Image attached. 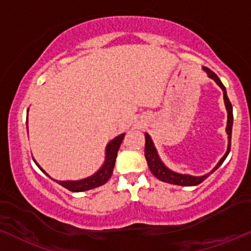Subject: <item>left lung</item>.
Returning <instances> with one entry per match:
<instances>
[{"mask_svg":"<svg viewBox=\"0 0 251 251\" xmlns=\"http://www.w3.org/2000/svg\"><path fill=\"white\" fill-rule=\"evenodd\" d=\"M202 70L207 73L208 78L213 79L220 89L223 90L224 94V102H225V107H226V112H227V125H226V133H227V149H226L225 155L221 157L220 161L216 163V166L213 168L210 172L203 174V176H191V174H183V173H178L174 172V171L170 170L167 166L163 163V161L161 160L159 152H157V149L155 148L154 142H152L151 137L149 136L146 132V149H144V154H146V159L148 162V166H149V170L151 171V173L156 176L157 179L161 181H165V183H170V184H174V185H181V186H195L201 184L204 179H207L208 176H210L213 172H215L223 162L225 161L226 157H227L228 152H230L231 149V134H232V125H233V112H232V105L230 100L227 97V92H226V88L224 86V84L221 83L220 79L218 78V75H215L213 71H210L209 68L207 67H202Z\"/></svg>","mask_w":251,"mask_h":251,"instance_id":"left-lung-1","label":"left lung"}]
</instances>
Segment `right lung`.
Instances as JSON below:
<instances>
[{
  "mask_svg": "<svg viewBox=\"0 0 251 251\" xmlns=\"http://www.w3.org/2000/svg\"><path fill=\"white\" fill-rule=\"evenodd\" d=\"M26 126H27V121H26ZM27 131H28V126H27ZM124 137H125V133L119 134V136L115 137V138H113L112 141L107 144V147H105L104 162L103 165L96 171V172L90 176H86V178H83V179H78V180H56V179H52L51 176H50L49 174L36 162L35 159H33V161H35L36 165L38 166L39 170H41L42 172L46 173L50 179L55 180L57 184H60V185L63 186V188H66L67 190H70V191H73V192L88 191V190L99 188V186L103 185L104 183H107L108 179L112 176L113 170H114V166H115V159H117V155H118V150L119 148H120V144L121 142H123Z\"/></svg>",
  "mask_w": 251,
  "mask_h": 251,
  "instance_id": "1",
  "label": "right lung"
}]
</instances>
